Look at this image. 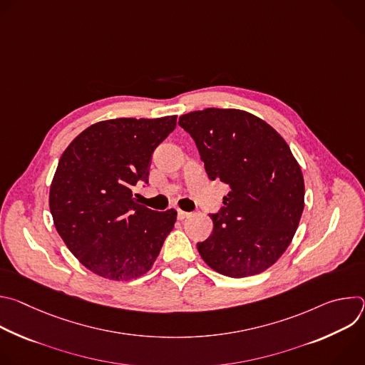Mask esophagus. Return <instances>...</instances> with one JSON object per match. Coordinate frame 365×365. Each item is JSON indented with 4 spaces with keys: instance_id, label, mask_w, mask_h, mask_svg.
I'll return each mask as SVG.
<instances>
[{
    "instance_id": "1",
    "label": "esophagus",
    "mask_w": 365,
    "mask_h": 365,
    "mask_svg": "<svg viewBox=\"0 0 365 365\" xmlns=\"http://www.w3.org/2000/svg\"><path fill=\"white\" fill-rule=\"evenodd\" d=\"M190 214L189 212H185V211H180V210H178V218L182 221V220H185V218H187Z\"/></svg>"
}]
</instances>
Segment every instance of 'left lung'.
<instances>
[{
    "label": "left lung",
    "mask_w": 365,
    "mask_h": 365,
    "mask_svg": "<svg viewBox=\"0 0 365 365\" xmlns=\"http://www.w3.org/2000/svg\"><path fill=\"white\" fill-rule=\"evenodd\" d=\"M207 178L230 192L211 214L212 234L197 242L203 262L228 277L267 270L289 247L304 206V182L287 143L241 110L206 108L179 118Z\"/></svg>",
    "instance_id": "obj_1"
}]
</instances>
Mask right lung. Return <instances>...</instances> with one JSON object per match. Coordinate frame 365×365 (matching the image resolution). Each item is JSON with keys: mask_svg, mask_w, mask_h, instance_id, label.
Here are the masks:
<instances>
[{"mask_svg": "<svg viewBox=\"0 0 365 365\" xmlns=\"http://www.w3.org/2000/svg\"><path fill=\"white\" fill-rule=\"evenodd\" d=\"M175 127L176 115L101 121L63 151L50 212L66 247L92 273L131 280L158 258L176 211L148 210L133 197V187L147 183L153 151Z\"/></svg>", "mask_w": 365, "mask_h": 365, "instance_id": "right-lung-1", "label": "right lung"}]
</instances>
